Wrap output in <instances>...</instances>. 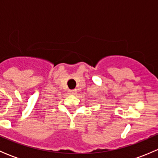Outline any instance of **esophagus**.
<instances>
[{"label": "esophagus", "mask_w": 158, "mask_h": 158, "mask_svg": "<svg viewBox=\"0 0 158 158\" xmlns=\"http://www.w3.org/2000/svg\"><path fill=\"white\" fill-rule=\"evenodd\" d=\"M76 92H77V90H76V89H73V90H69V94H70V95H76Z\"/></svg>", "instance_id": "34e87169"}]
</instances>
